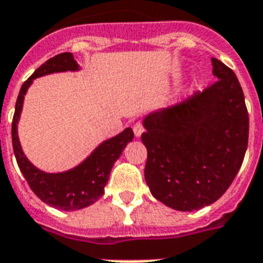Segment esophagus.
<instances>
[{"label":"esophagus","instance_id":"1","mask_svg":"<svg viewBox=\"0 0 263 263\" xmlns=\"http://www.w3.org/2000/svg\"><path fill=\"white\" fill-rule=\"evenodd\" d=\"M143 131H145V125L142 123H136L134 125V134H135V136H140L143 134Z\"/></svg>","mask_w":263,"mask_h":263}]
</instances>
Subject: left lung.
Returning a JSON list of instances; mask_svg holds the SVG:
<instances>
[{
    "mask_svg": "<svg viewBox=\"0 0 263 263\" xmlns=\"http://www.w3.org/2000/svg\"><path fill=\"white\" fill-rule=\"evenodd\" d=\"M211 62L218 81L143 121L146 183L153 197L178 211L215 203L247 150L250 118L241 85L225 63Z\"/></svg>",
    "mask_w": 263,
    "mask_h": 263,
    "instance_id": "8db88e82",
    "label": "left lung"
}]
</instances>
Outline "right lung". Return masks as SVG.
Masks as SVG:
<instances>
[{
    "label": "right lung",
    "instance_id": "obj_1",
    "mask_svg": "<svg viewBox=\"0 0 263 263\" xmlns=\"http://www.w3.org/2000/svg\"><path fill=\"white\" fill-rule=\"evenodd\" d=\"M77 69V62L73 59V55L70 52H63L48 59L26 80L20 88L19 96L16 100L15 114L12 120L13 153L30 189L44 203L63 211H77L81 208L89 207L105 194V186L109 180L113 164L121 156L128 142L134 139V131L131 128H125L121 134L103 142L83 164L62 174H45L37 170L26 158L20 147L16 124L20 117L27 88L33 83L34 78L45 74Z\"/></svg>",
    "mask_w": 263,
    "mask_h": 263
}]
</instances>
